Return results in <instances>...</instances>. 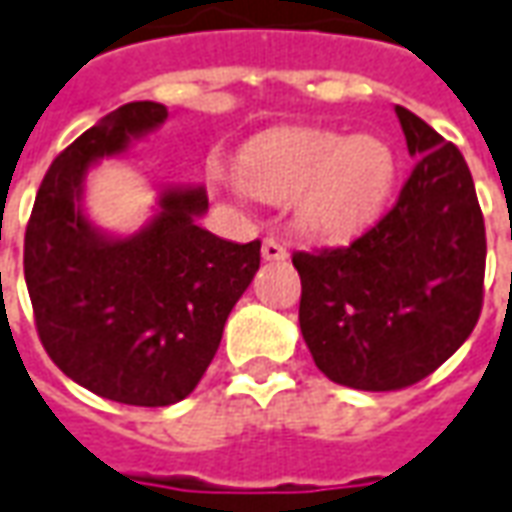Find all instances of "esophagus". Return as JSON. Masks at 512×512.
Wrapping results in <instances>:
<instances>
[{"label":"esophagus","instance_id":"esophagus-1","mask_svg":"<svg viewBox=\"0 0 512 512\" xmlns=\"http://www.w3.org/2000/svg\"><path fill=\"white\" fill-rule=\"evenodd\" d=\"M287 256H290V253H287V248H284V245H281L278 239H273V236H270V239H264V242H262V259H264V262H284Z\"/></svg>","mask_w":512,"mask_h":512}]
</instances>
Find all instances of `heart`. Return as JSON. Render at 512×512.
<instances>
[{
  "mask_svg": "<svg viewBox=\"0 0 512 512\" xmlns=\"http://www.w3.org/2000/svg\"><path fill=\"white\" fill-rule=\"evenodd\" d=\"M236 183L264 203L292 200V222L309 239L343 242L382 214L396 183V155L379 136L284 128L242 153Z\"/></svg>",
  "mask_w": 512,
  "mask_h": 512,
  "instance_id": "1",
  "label": "heart"
}]
</instances>
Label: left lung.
Segmentation results:
<instances>
[{
  "instance_id": "8db88e82",
  "label": "left lung",
  "mask_w": 512,
  "mask_h": 512,
  "mask_svg": "<svg viewBox=\"0 0 512 512\" xmlns=\"http://www.w3.org/2000/svg\"><path fill=\"white\" fill-rule=\"evenodd\" d=\"M415 158L396 206L348 248L292 256L301 334L331 382L401 390L468 340L482 312L485 222L463 153L396 105Z\"/></svg>"
}]
</instances>
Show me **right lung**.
<instances>
[{
    "mask_svg": "<svg viewBox=\"0 0 512 512\" xmlns=\"http://www.w3.org/2000/svg\"><path fill=\"white\" fill-rule=\"evenodd\" d=\"M161 102H128L63 150L41 181L24 234V281L49 359L86 390L133 407H169L203 379L225 320L259 270L262 242L200 228L203 186L161 189L136 234L83 209L88 169L164 125Z\"/></svg>",
    "mask_w": 512,
    "mask_h": 512,
    "instance_id": "add662e5",
    "label": "right lung"
}]
</instances>
